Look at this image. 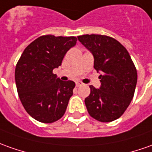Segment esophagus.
I'll return each mask as SVG.
<instances>
[{"label":"esophagus","mask_w":152,"mask_h":152,"mask_svg":"<svg viewBox=\"0 0 152 152\" xmlns=\"http://www.w3.org/2000/svg\"><path fill=\"white\" fill-rule=\"evenodd\" d=\"M82 84H83V83L80 82V81H77V82H75V85H76V87L81 86Z\"/></svg>","instance_id":"obj_1"}]
</instances>
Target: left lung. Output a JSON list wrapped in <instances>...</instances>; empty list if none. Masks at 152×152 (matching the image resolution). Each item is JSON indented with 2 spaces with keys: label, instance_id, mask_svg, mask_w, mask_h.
I'll list each match as a JSON object with an SVG mask.
<instances>
[{
  "label": "left lung",
  "instance_id": "left-lung-1",
  "mask_svg": "<svg viewBox=\"0 0 152 152\" xmlns=\"http://www.w3.org/2000/svg\"><path fill=\"white\" fill-rule=\"evenodd\" d=\"M94 55V69L100 72L99 88L90 85L84 100L89 115L102 122L119 118L133 98L137 82L136 67L126 48L115 39L101 34L78 36Z\"/></svg>",
  "mask_w": 152,
  "mask_h": 152
}]
</instances>
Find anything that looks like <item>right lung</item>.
Masks as SVG:
<instances>
[{"mask_svg":"<svg viewBox=\"0 0 152 152\" xmlns=\"http://www.w3.org/2000/svg\"><path fill=\"white\" fill-rule=\"evenodd\" d=\"M76 43L74 36H40L26 47L15 66L19 98L26 112L39 122H56L65 113L75 83L60 80L53 70L61 65Z\"/></svg>","mask_w":152,"mask_h":152,"instance_id":"1","label":"right lung"}]
</instances>
